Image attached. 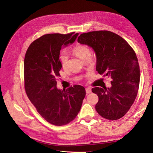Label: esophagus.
<instances>
[{
    "mask_svg": "<svg viewBox=\"0 0 153 153\" xmlns=\"http://www.w3.org/2000/svg\"><path fill=\"white\" fill-rule=\"evenodd\" d=\"M85 91H86V93L87 94H89L91 92L92 90H91V87H87L85 89Z\"/></svg>",
    "mask_w": 153,
    "mask_h": 153,
    "instance_id": "1",
    "label": "esophagus"
}]
</instances>
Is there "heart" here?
<instances>
[{"mask_svg": "<svg viewBox=\"0 0 153 153\" xmlns=\"http://www.w3.org/2000/svg\"><path fill=\"white\" fill-rule=\"evenodd\" d=\"M73 52H74L77 57H79L80 59L84 61V59L88 56H90L91 55V50L87 46L85 45H77L73 48ZM60 61L62 65V67L65 68L67 66L68 57L65 53H62L60 55L59 57Z\"/></svg>", "mask_w": 153, "mask_h": 153, "instance_id": "obj_1", "label": "heart"}]
</instances>
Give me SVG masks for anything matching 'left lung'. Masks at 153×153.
<instances>
[{"label": "left lung", "mask_w": 153, "mask_h": 153, "mask_svg": "<svg viewBox=\"0 0 153 153\" xmlns=\"http://www.w3.org/2000/svg\"><path fill=\"white\" fill-rule=\"evenodd\" d=\"M77 41L93 49L96 71L112 80L110 87L92 89L99 98L97 112L108 120L121 118L135 101L139 86L140 69L135 51L121 36L107 30L83 33Z\"/></svg>", "instance_id": "left-lung-1"}]
</instances>
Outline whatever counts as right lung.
<instances>
[{
    "label": "right lung",
    "instance_id": "right-lung-1",
    "mask_svg": "<svg viewBox=\"0 0 153 153\" xmlns=\"http://www.w3.org/2000/svg\"><path fill=\"white\" fill-rule=\"evenodd\" d=\"M78 33L49 34L32 42L24 59L25 89L38 113L55 126L70 123L80 112L86 92L75 85L66 90L57 87L62 65L59 59L62 47L73 44Z\"/></svg>",
    "mask_w": 153,
    "mask_h": 153
}]
</instances>
